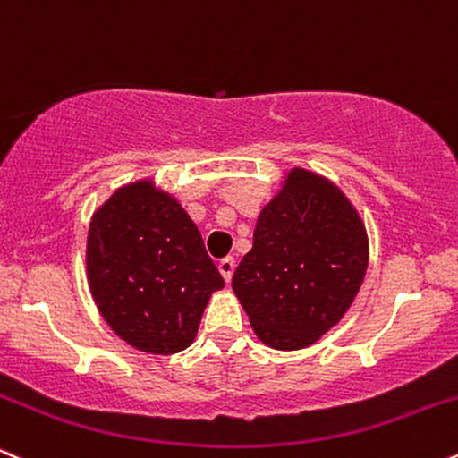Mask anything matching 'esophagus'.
Segmentation results:
<instances>
[{"mask_svg": "<svg viewBox=\"0 0 458 458\" xmlns=\"http://www.w3.org/2000/svg\"><path fill=\"white\" fill-rule=\"evenodd\" d=\"M233 270H235V261L231 259V257H225V259L218 261V272L223 274L225 281H231V276H233Z\"/></svg>", "mask_w": 458, "mask_h": 458, "instance_id": "34e87169", "label": "esophagus"}]
</instances>
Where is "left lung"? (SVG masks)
Segmentation results:
<instances>
[{
    "mask_svg": "<svg viewBox=\"0 0 458 458\" xmlns=\"http://www.w3.org/2000/svg\"><path fill=\"white\" fill-rule=\"evenodd\" d=\"M367 267V225L352 199L330 177L292 166L261 208L231 287L263 345L295 352L338 326Z\"/></svg>",
    "mask_w": 458,
    "mask_h": 458,
    "instance_id": "left-lung-1",
    "label": "left lung"
}]
</instances>
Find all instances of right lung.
<instances>
[{
  "mask_svg": "<svg viewBox=\"0 0 458 458\" xmlns=\"http://www.w3.org/2000/svg\"><path fill=\"white\" fill-rule=\"evenodd\" d=\"M85 267L106 326L154 356L191 347L209 298L225 287L197 225L154 177L128 182L94 209Z\"/></svg>",
  "mask_w": 458,
  "mask_h": 458,
  "instance_id": "1",
  "label": "right lung"
}]
</instances>
